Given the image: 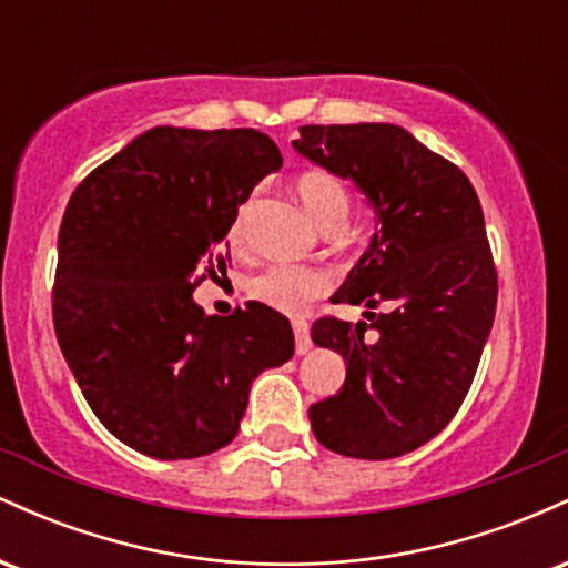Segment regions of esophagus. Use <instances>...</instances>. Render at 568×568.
I'll list each match as a JSON object with an SVG mask.
<instances>
[{"mask_svg":"<svg viewBox=\"0 0 568 568\" xmlns=\"http://www.w3.org/2000/svg\"><path fill=\"white\" fill-rule=\"evenodd\" d=\"M293 334H296V352L298 355H306L312 349L310 325H306V321H293Z\"/></svg>","mask_w":568,"mask_h":568,"instance_id":"obj_1","label":"esophagus"}]
</instances>
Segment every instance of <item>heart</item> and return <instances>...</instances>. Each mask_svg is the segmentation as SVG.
Wrapping results in <instances>:
<instances>
[{"label":"heart","instance_id":"b5f03b06","mask_svg":"<svg viewBox=\"0 0 568 568\" xmlns=\"http://www.w3.org/2000/svg\"><path fill=\"white\" fill-rule=\"evenodd\" d=\"M298 200H302L304 211L315 219L317 226L325 232L336 230V226H347L352 213V200L347 186L336 179V175L323 171H310L298 179L296 184ZM251 205L240 207L230 226V243L240 245L245 237V221ZM328 288V275L317 266L304 264H272L264 272H258L251 280L247 291L253 298L264 302L272 310L285 312V315H302V312L323 296Z\"/></svg>","mask_w":568,"mask_h":568}]
</instances>
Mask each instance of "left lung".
<instances>
[{
  "instance_id": "8db88e82",
  "label": "left lung",
  "mask_w": 568,
  "mask_h": 568,
  "mask_svg": "<svg viewBox=\"0 0 568 568\" xmlns=\"http://www.w3.org/2000/svg\"><path fill=\"white\" fill-rule=\"evenodd\" d=\"M293 149L374 211L366 253L334 293L372 323L312 325V342L347 363L338 395L310 406L312 433L336 454L395 459L454 419L491 334L497 270L480 200L459 168L389 122L302 125ZM379 303L388 312L376 316Z\"/></svg>"
}]
</instances>
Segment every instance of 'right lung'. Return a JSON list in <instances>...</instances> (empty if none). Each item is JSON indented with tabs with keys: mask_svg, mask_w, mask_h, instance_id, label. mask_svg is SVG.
<instances>
[{
	"mask_svg": "<svg viewBox=\"0 0 568 568\" xmlns=\"http://www.w3.org/2000/svg\"><path fill=\"white\" fill-rule=\"evenodd\" d=\"M283 168L251 128L160 125L71 194L58 232L55 336L101 425L154 459H194L237 435L251 384L293 357L266 304L207 317L194 285L230 258L226 234Z\"/></svg>",
	"mask_w": 568,
	"mask_h": 568,
	"instance_id": "obj_1",
	"label": "right lung"
}]
</instances>
